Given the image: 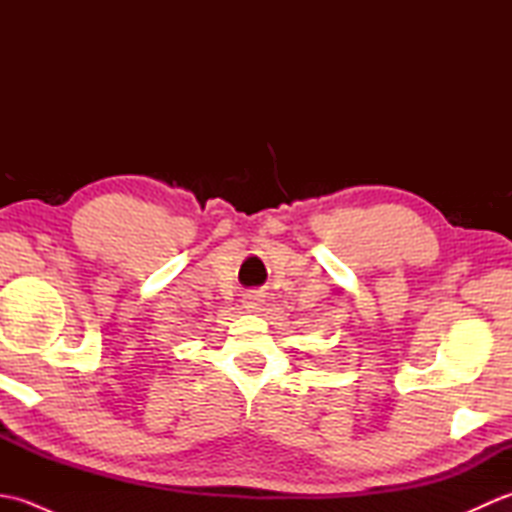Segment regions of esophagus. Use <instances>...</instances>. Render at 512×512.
<instances>
[{
  "instance_id": "34e87169",
  "label": "esophagus",
  "mask_w": 512,
  "mask_h": 512,
  "mask_svg": "<svg viewBox=\"0 0 512 512\" xmlns=\"http://www.w3.org/2000/svg\"><path fill=\"white\" fill-rule=\"evenodd\" d=\"M242 306L246 312H259L264 308V295H259V292H248L242 299Z\"/></svg>"
}]
</instances>
